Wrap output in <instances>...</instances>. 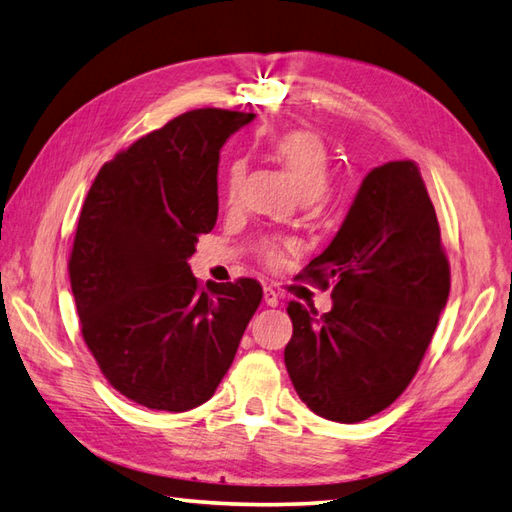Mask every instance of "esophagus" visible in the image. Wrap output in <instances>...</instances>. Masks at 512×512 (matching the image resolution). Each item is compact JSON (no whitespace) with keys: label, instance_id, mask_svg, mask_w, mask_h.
<instances>
[{"label":"esophagus","instance_id":"obj_1","mask_svg":"<svg viewBox=\"0 0 512 512\" xmlns=\"http://www.w3.org/2000/svg\"><path fill=\"white\" fill-rule=\"evenodd\" d=\"M264 302H266L270 308L279 306V295H277V290H275V288L264 286Z\"/></svg>","mask_w":512,"mask_h":512}]
</instances>
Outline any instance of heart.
<instances>
[{
    "mask_svg": "<svg viewBox=\"0 0 512 512\" xmlns=\"http://www.w3.org/2000/svg\"><path fill=\"white\" fill-rule=\"evenodd\" d=\"M273 150L279 162H282L288 170V175L293 177L295 186L304 197L313 199L324 193L328 184V153L322 142V137L313 130L295 128L286 130V133L277 135L273 139ZM246 173L244 162H233L228 168V182H226V195L233 202L239 184H242ZM279 244L277 242H264L262 253L266 259L277 257Z\"/></svg>",
    "mask_w": 512,
    "mask_h": 512,
    "instance_id": "1",
    "label": "heart"
}]
</instances>
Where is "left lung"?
<instances>
[{"mask_svg": "<svg viewBox=\"0 0 512 512\" xmlns=\"http://www.w3.org/2000/svg\"><path fill=\"white\" fill-rule=\"evenodd\" d=\"M302 277L333 284V308L288 304L284 362L315 415L355 424L404 393L450 293L442 230L415 162L370 170L342 228Z\"/></svg>", "mask_w": 512, "mask_h": 512, "instance_id": "obj_1", "label": "left lung"}]
</instances>
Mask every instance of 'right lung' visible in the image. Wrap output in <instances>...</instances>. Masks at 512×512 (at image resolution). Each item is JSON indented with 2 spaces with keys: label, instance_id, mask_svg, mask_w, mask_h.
Returning <instances> with one entry per match:
<instances>
[{
  "label": "right lung",
  "instance_id": "1",
  "mask_svg": "<svg viewBox=\"0 0 512 512\" xmlns=\"http://www.w3.org/2000/svg\"><path fill=\"white\" fill-rule=\"evenodd\" d=\"M253 113L197 108L99 170L68 259L82 335L108 384L153 410L208 402L262 302L259 282L202 286L188 257L217 222L219 150Z\"/></svg>",
  "mask_w": 512,
  "mask_h": 512
}]
</instances>
